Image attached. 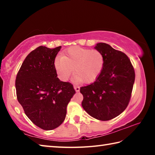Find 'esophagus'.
<instances>
[{
  "instance_id": "obj_1",
  "label": "esophagus",
  "mask_w": 155,
  "mask_h": 155,
  "mask_svg": "<svg viewBox=\"0 0 155 155\" xmlns=\"http://www.w3.org/2000/svg\"><path fill=\"white\" fill-rule=\"evenodd\" d=\"M74 90H76L77 92H78V91H80V87H78V86L74 85Z\"/></svg>"
}]
</instances>
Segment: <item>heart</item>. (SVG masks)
Wrapping results in <instances>:
<instances>
[{"mask_svg": "<svg viewBox=\"0 0 155 155\" xmlns=\"http://www.w3.org/2000/svg\"><path fill=\"white\" fill-rule=\"evenodd\" d=\"M104 62L103 54L98 50L72 46L65 51L63 56L56 57L54 65L62 81L68 80L74 68L76 81L90 83L101 74Z\"/></svg>", "mask_w": 155, "mask_h": 155, "instance_id": "b5f03b06", "label": "heart"}]
</instances>
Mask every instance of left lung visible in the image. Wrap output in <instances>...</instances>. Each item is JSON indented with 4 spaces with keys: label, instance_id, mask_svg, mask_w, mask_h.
I'll list each match as a JSON object with an SVG mask.
<instances>
[{
    "label": "left lung",
    "instance_id": "left-lung-1",
    "mask_svg": "<svg viewBox=\"0 0 155 155\" xmlns=\"http://www.w3.org/2000/svg\"><path fill=\"white\" fill-rule=\"evenodd\" d=\"M103 54V70L95 82L81 87L82 106L91 117L107 121L124 111L129 103L135 74L126 54L109 44L98 43L95 47Z\"/></svg>",
    "mask_w": 155,
    "mask_h": 155
}]
</instances>
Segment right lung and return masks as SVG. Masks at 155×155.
I'll return each mask as SVG.
<instances>
[{"instance_id": "1", "label": "right lung", "mask_w": 155, "mask_h": 155, "mask_svg": "<svg viewBox=\"0 0 155 155\" xmlns=\"http://www.w3.org/2000/svg\"><path fill=\"white\" fill-rule=\"evenodd\" d=\"M61 46H39L31 51L15 79L17 99L34 124L49 130L65 118L67 106L76 93L72 83L57 78L54 61Z\"/></svg>"}]
</instances>
